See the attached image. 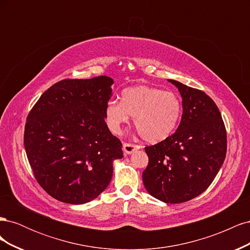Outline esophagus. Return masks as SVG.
Masks as SVG:
<instances>
[{
    "label": "esophagus",
    "mask_w": 250,
    "mask_h": 250,
    "mask_svg": "<svg viewBox=\"0 0 250 250\" xmlns=\"http://www.w3.org/2000/svg\"><path fill=\"white\" fill-rule=\"evenodd\" d=\"M141 148L139 145H134V144H129V143H125L123 145V151L126 154H131L134 151H137Z\"/></svg>",
    "instance_id": "1"
}]
</instances>
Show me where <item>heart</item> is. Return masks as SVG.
<instances>
[{"label":"heart","mask_w":250,"mask_h":250,"mask_svg":"<svg viewBox=\"0 0 250 250\" xmlns=\"http://www.w3.org/2000/svg\"><path fill=\"white\" fill-rule=\"evenodd\" d=\"M181 115L179 98L172 92L149 85H135L123 89L121 101H109L105 118L113 133H120L130 116L141 137L148 143H158L175 130Z\"/></svg>","instance_id":"1"}]
</instances>
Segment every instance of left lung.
Returning a JSON list of instances; mask_svg holds the SVG:
<instances>
[{"mask_svg": "<svg viewBox=\"0 0 250 250\" xmlns=\"http://www.w3.org/2000/svg\"><path fill=\"white\" fill-rule=\"evenodd\" d=\"M183 98L176 131L153 146L143 172L147 192L166 203L188 201L203 193L222 167L226 130L216 103L202 90L168 79Z\"/></svg>", "mask_w": 250, "mask_h": 250, "instance_id": "8db88e82", "label": "left lung"}]
</instances>
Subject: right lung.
<instances>
[{
  "label": "right lung",
  "mask_w": 250,
  "mask_h": 250,
  "mask_svg": "<svg viewBox=\"0 0 250 250\" xmlns=\"http://www.w3.org/2000/svg\"><path fill=\"white\" fill-rule=\"evenodd\" d=\"M107 76L65 79L44 92L29 112L24 145L37 183L53 198L83 204L109 185L122 143L105 123L112 95Z\"/></svg>",
  "instance_id": "1"
}]
</instances>
